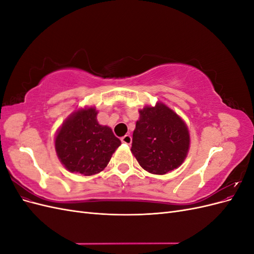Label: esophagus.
<instances>
[{
	"instance_id": "obj_1",
	"label": "esophagus",
	"mask_w": 254,
	"mask_h": 254,
	"mask_svg": "<svg viewBox=\"0 0 254 254\" xmlns=\"http://www.w3.org/2000/svg\"><path fill=\"white\" fill-rule=\"evenodd\" d=\"M121 141H122V143L130 145V144H131V142H132V137H131V135H130V134H126V135H124V136L122 137Z\"/></svg>"
}]
</instances>
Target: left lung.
Here are the masks:
<instances>
[{"label":"left lung","instance_id":"1","mask_svg":"<svg viewBox=\"0 0 254 254\" xmlns=\"http://www.w3.org/2000/svg\"><path fill=\"white\" fill-rule=\"evenodd\" d=\"M139 112L131 147L137 162L155 175H164L179 167L190 147L186 123L161 103Z\"/></svg>","mask_w":254,"mask_h":254}]
</instances>
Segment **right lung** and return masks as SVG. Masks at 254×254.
I'll list each match as a JSON object with an SVG mask.
<instances>
[{"instance_id":"obj_1","label":"right lung","mask_w":254,"mask_h":254,"mask_svg":"<svg viewBox=\"0 0 254 254\" xmlns=\"http://www.w3.org/2000/svg\"><path fill=\"white\" fill-rule=\"evenodd\" d=\"M96 115L95 108L74 112L56 135L57 156L71 173L92 176L102 172L121 145L111 128L98 124Z\"/></svg>"}]
</instances>
